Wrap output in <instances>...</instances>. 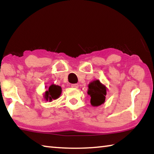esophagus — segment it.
Masks as SVG:
<instances>
[{"label":"esophagus","mask_w":154,"mask_h":154,"mask_svg":"<svg viewBox=\"0 0 154 154\" xmlns=\"http://www.w3.org/2000/svg\"><path fill=\"white\" fill-rule=\"evenodd\" d=\"M78 86H79V85H78V84H77V83H75V84H71V87H72V88H77Z\"/></svg>","instance_id":"34e87169"}]
</instances>
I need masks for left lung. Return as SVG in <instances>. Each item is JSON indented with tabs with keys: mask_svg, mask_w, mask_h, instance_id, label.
Returning <instances> with one entry per match:
<instances>
[{
	"mask_svg": "<svg viewBox=\"0 0 154 154\" xmlns=\"http://www.w3.org/2000/svg\"><path fill=\"white\" fill-rule=\"evenodd\" d=\"M88 94L91 97V105L98 106L105 103L106 88L99 80H94L88 85Z\"/></svg>",
	"mask_w": 154,
	"mask_h": 154,
	"instance_id": "obj_1",
	"label": "left lung"
}]
</instances>
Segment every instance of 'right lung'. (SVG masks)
Instances as JSON below:
<instances>
[{
	"mask_svg": "<svg viewBox=\"0 0 154 154\" xmlns=\"http://www.w3.org/2000/svg\"><path fill=\"white\" fill-rule=\"evenodd\" d=\"M62 93V88L59 85L52 84L49 87L44 94V98L47 101L51 102L52 100H56L60 97Z\"/></svg>",
	"mask_w": 154,
	"mask_h": 154,
	"instance_id": "add662e5",
	"label": "right lung"
}]
</instances>
